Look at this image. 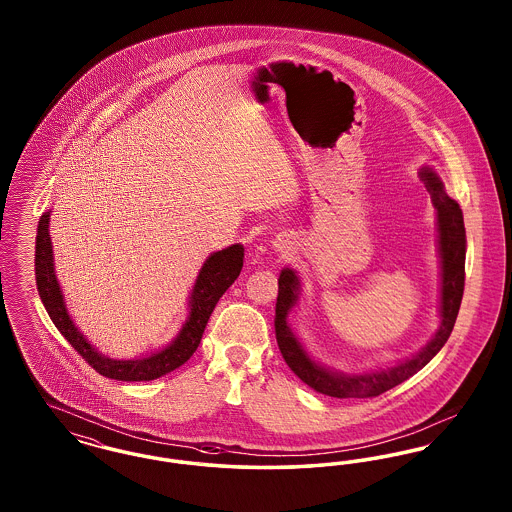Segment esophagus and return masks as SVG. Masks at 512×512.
I'll return each instance as SVG.
<instances>
[{"label":"esophagus","instance_id":"obj_1","mask_svg":"<svg viewBox=\"0 0 512 512\" xmlns=\"http://www.w3.org/2000/svg\"><path fill=\"white\" fill-rule=\"evenodd\" d=\"M286 245H288V242H286V238H276V242H274V247L278 249V251H284L286 249Z\"/></svg>","mask_w":512,"mask_h":512}]
</instances>
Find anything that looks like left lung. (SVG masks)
<instances>
[{
    "instance_id": "left-lung-1",
    "label": "left lung",
    "mask_w": 512,
    "mask_h": 512,
    "mask_svg": "<svg viewBox=\"0 0 512 512\" xmlns=\"http://www.w3.org/2000/svg\"><path fill=\"white\" fill-rule=\"evenodd\" d=\"M428 188L436 209L439 255V326L436 334L414 355L397 361L395 365L363 372H343L317 361L299 340L290 326V313L299 301L301 280L293 268H282L278 278L276 299V340L284 361L293 372L313 390L330 397H376L384 391L409 380L420 368L428 365L439 349L449 340L464 292V259H466V232L463 211L455 199L445 194V186L432 167L424 165L418 172Z\"/></svg>"
}]
</instances>
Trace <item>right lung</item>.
<instances>
[{"instance_id": "1", "label": "right lung", "mask_w": 512, "mask_h": 512, "mask_svg": "<svg viewBox=\"0 0 512 512\" xmlns=\"http://www.w3.org/2000/svg\"><path fill=\"white\" fill-rule=\"evenodd\" d=\"M49 217L51 211L44 213L38 222L36 236V286L40 299L48 311L49 318L61 332V336L73 345L88 365L96 368L101 376L122 382H149L172 372L184 365L197 349L209 317L219 303L222 293L226 292L234 280L240 276L244 267V245L234 244L226 249L211 253L199 274L195 278L194 288L188 297V317L182 322L178 334L165 347L134 359H111L88 341L78 330L73 317L69 315L65 295L59 286L55 263H53V245L49 238Z\"/></svg>"}]
</instances>
